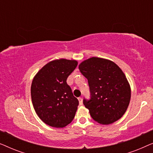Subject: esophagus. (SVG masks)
Segmentation results:
<instances>
[{"label":"esophagus","mask_w":153,"mask_h":153,"mask_svg":"<svg viewBox=\"0 0 153 153\" xmlns=\"http://www.w3.org/2000/svg\"><path fill=\"white\" fill-rule=\"evenodd\" d=\"M78 100H79V104H80V105H82V104H83V100H82V98L79 97Z\"/></svg>","instance_id":"obj_1"}]
</instances>
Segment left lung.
Wrapping results in <instances>:
<instances>
[{"label": "left lung", "instance_id": "1", "mask_svg": "<svg viewBox=\"0 0 153 153\" xmlns=\"http://www.w3.org/2000/svg\"><path fill=\"white\" fill-rule=\"evenodd\" d=\"M88 79L91 99H83L92 118L109 125L122 117L128 107L131 89L122 70L109 60L93 57L79 65Z\"/></svg>", "mask_w": 153, "mask_h": 153}]
</instances>
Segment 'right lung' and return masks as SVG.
Segmentation results:
<instances>
[{
	"label": "right lung",
	"instance_id": "1",
	"mask_svg": "<svg viewBox=\"0 0 153 153\" xmlns=\"http://www.w3.org/2000/svg\"><path fill=\"white\" fill-rule=\"evenodd\" d=\"M74 60L59 59L45 65L31 85V99L39 118L49 126L64 127L72 122L79 105L67 79L76 68Z\"/></svg>",
	"mask_w": 153,
	"mask_h": 153
}]
</instances>
